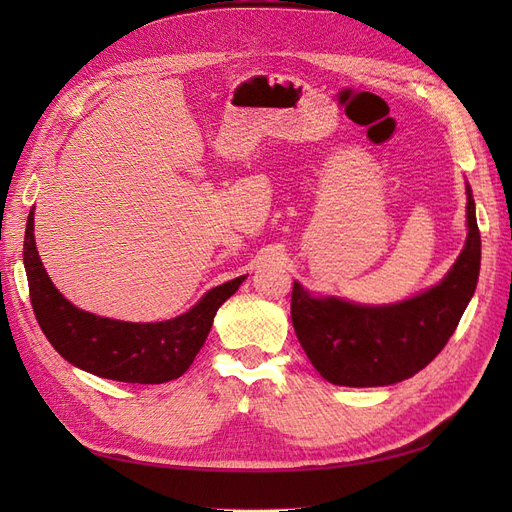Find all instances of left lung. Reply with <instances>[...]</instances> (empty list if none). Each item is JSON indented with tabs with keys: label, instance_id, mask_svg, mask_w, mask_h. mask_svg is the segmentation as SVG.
I'll return each instance as SVG.
<instances>
[{
	"label": "left lung",
	"instance_id": "8db88e82",
	"mask_svg": "<svg viewBox=\"0 0 512 512\" xmlns=\"http://www.w3.org/2000/svg\"><path fill=\"white\" fill-rule=\"evenodd\" d=\"M468 239L444 280L412 299L359 305L292 284V327L318 374L339 386H389L427 367L466 312L480 271V232L466 183Z\"/></svg>",
	"mask_w": 512,
	"mask_h": 512
}]
</instances>
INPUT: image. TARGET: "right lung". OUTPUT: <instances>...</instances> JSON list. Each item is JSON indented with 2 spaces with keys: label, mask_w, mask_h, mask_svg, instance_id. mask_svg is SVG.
<instances>
[{
  "label": "right lung",
  "mask_w": 512,
  "mask_h": 512,
  "mask_svg": "<svg viewBox=\"0 0 512 512\" xmlns=\"http://www.w3.org/2000/svg\"><path fill=\"white\" fill-rule=\"evenodd\" d=\"M29 299L42 333L68 363L89 374L132 384H162L183 376L203 348L220 305L245 275L211 288L188 312L164 322H123L83 312L46 275L29 211L23 245Z\"/></svg>",
  "instance_id": "obj_1"
}]
</instances>
